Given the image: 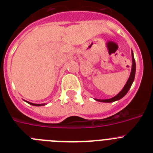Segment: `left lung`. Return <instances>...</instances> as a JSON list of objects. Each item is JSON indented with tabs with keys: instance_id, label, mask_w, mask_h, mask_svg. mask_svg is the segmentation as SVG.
<instances>
[{
	"instance_id": "left-lung-1",
	"label": "left lung",
	"mask_w": 153,
	"mask_h": 153,
	"mask_svg": "<svg viewBox=\"0 0 153 153\" xmlns=\"http://www.w3.org/2000/svg\"><path fill=\"white\" fill-rule=\"evenodd\" d=\"M132 70H131V74L130 76H129V79L127 80L126 83L124 86V87L123 88V90L120 92V93L117 94V96H115L114 97L110 99H107V100H97V99H95L97 101H99V102H114V101H117L122 99L124 96L128 93L129 90L130 89L131 86L132 84V82L134 81L135 78V74H136V62H135L134 56H133V53L132 51Z\"/></svg>"
}]
</instances>
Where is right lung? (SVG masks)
Returning a JSON list of instances; mask_svg holds the SVG:
<instances>
[{"mask_svg":"<svg viewBox=\"0 0 153 153\" xmlns=\"http://www.w3.org/2000/svg\"><path fill=\"white\" fill-rule=\"evenodd\" d=\"M28 103L30 104V105H32V106H44L45 104H36V103H32V102H27Z\"/></svg>","mask_w":153,"mask_h":153,"instance_id":"add662e5","label":"right lung"}]
</instances>
